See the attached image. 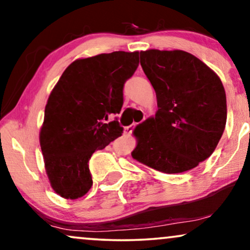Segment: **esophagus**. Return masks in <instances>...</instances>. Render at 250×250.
I'll use <instances>...</instances> for the list:
<instances>
[{"label":"esophagus","mask_w":250,"mask_h":250,"mask_svg":"<svg viewBox=\"0 0 250 250\" xmlns=\"http://www.w3.org/2000/svg\"><path fill=\"white\" fill-rule=\"evenodd\" d=\"M135 127H136V123H134V125H129V127H125V130H123V132H125V135H130L132 130H134Z\"/></svg>","instance_id":"obj_1"}]
</instances>
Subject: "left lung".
I'll return each mask as SVG.
<instances>
[{
	"instance_id": "1",
	"label": "left lung",
	"mask_w": 250,
	"mask_h": 250,
	"mask_svg": "<svg viewBox=\"0 0 250 250\" xmlns=\"http://www.w3.org/2000/svg\"><path fill=\"white\" fill-rule=\"evenodd\" d=\"M141 65L155 90L158 111L132 135L131 156L166 174L193 169L215 151L226 125L219 76L183 50L141 51Z\"/></svg>"
}]
</instances>
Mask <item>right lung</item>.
Returning <instances> with one entry per match:
<instances>
[{
  "label": "right lung",
  "instance_id": "1",
  "mask_svg": "<svg viewBox=\"0 0 250 250\" xmlns=\"http://www.w3.org/2000/svg\"><path fill=\"white\" fill-rule=\"evenodd\" d=\"M139 52L114 51L76 59L65 69L46 102L40 130L44 168L59 197L75 200L91 188L89 159L120 137L123 84L139 62Z\"/></svg>",
  "mask_w": 250,
  "mask_h": 250
}]
</instances>
